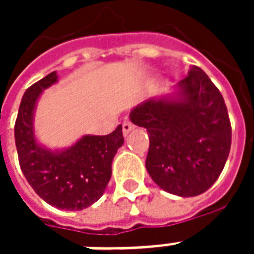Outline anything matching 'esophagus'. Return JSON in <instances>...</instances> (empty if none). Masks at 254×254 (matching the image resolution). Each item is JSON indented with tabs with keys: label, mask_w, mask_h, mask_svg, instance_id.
<instances>
[{
	"label": "esophagus",
	"mask_w": 254,
	"mask_h": 254,
	"mask_svg": "<svg viewBox=\"0 0 254 254\" xmlns=\"http://www.w3.org/2000/svg\"><path fill=\"white\" fill-rule=\"evenodd\" d=\"M133 129H134V125H133V124H131L130 121H129V120H127V121H124V124H123V133H124V135H125V137H127V135L129 134V133H130L131 130H133Z\"/></svg>",
	"instance_id": "esophagus-1"
}]
</instances>
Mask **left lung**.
I'll use <instances>...</instances> for the list:
<instances>
[{
	"label": "left lung",
	"mask_w": 254,
	"mask_h": 254,
	"mask_svg": "<svg viewBox=\"0 0 254 254\" xmlns=\"http://www.w3.org/2000/svg\"><path fill=\"white\" fill-rule=\"evenodd\" d=\"M178 87L183 100H147L130 112V120L149 134L151 179L170 193L196 196L220 177L232 127L220 91L203 69L192 65Z\"/></svg>",
	"instance_id": "obj_1"
}]
</instances>
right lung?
Returning a JSON list of instances; mask_svg holds the SVG:
<instances>
[{"mask_svg":"<svg viewBox=\"0 0 254 254\" xmlns=\"http://www.w3.org/2000/svg\"><path fill=\"white\" fill-rule=\"evenodd\" d=\"M55 72L26 89L18 111L14 137L18 161L29 185L49 204L80 211L103 195L112 175V161L124 143L123 127L108 135H84L64 151H50L35 142L33 112L41 92L57 81Z\"/></svg>","mask_w":254,"mask_h":254,"instance_id":"add662e5","label":"right lung"}]
</instances>
